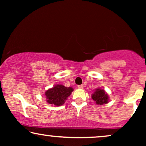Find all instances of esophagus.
Returning <instances> with one entry per match:
<instances>
[{"label": "esophagus", "instance_id": "esophagus-1", "mask_svg": "<svg viewBox=\"0 0 146 146\" xmlns=\"http://www.w3.org/2000/svg\"><path fill=\"white\" fill-rule=\"evenodd\" d=\"M83 88H84L83 85H78V88H79V89H82Z\"/></svg>", "mask_w": 146, "mask_h": 146}]
</instances>
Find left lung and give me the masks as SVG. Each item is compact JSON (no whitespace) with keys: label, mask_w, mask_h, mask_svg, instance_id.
<instances>
[{"label":"left lung","mask_w":146,"mask_h":146,"mask_svg":"<svg viewBox=\"0 0 146 146\" xmlns=\"http://www.w3.org/2000/svg\"><path fill=\"white\" fill-rule=\"evenodd\" d=\"M92 98L98 105H103L108 102L109 96L103 89L97 88L92 94Z\"/></svg>","instance_id":"left-lung-1"}]
</instances>
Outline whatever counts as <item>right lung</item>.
<instances>
[{
    "instance_id": "1",
    "label": "right lung",
    "mask_w": 146,
    "mask_h": 146,
    "mask_svg": "<svg viewBox=\"0 0 146 146\" xmlns=\"http://www.w3.org/2000/svg\"><path fill=\"white\" fill-rule=\"evenodd\" d=\"M73 90L71 87L67 88L62 84H57L46 91V100L50 104L59 106L64 104Z\"/></svg>"
}]
</instances>
